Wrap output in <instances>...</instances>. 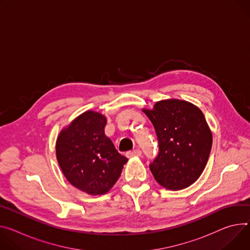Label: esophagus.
<instances>
[{
    "instance_id": "34e87169",
    "label": "esophagus",
    "mask_w": 250,
    "mask_h": 250,
    "mask_svg": "<svg viewBox=\"0 0 250 250\" xmlns=\"http://www.w3.org/2000/svg\"><path fill=\"white\" fill-rule=\"evenodd\" d=\"M142 155V151L140 149H133L130 151L126 152V156L127 157H132V156H141Z\"/></svg>"
}]
</instances>
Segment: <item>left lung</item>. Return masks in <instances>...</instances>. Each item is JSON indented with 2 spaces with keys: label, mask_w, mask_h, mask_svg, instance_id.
Segmentation results:
<instances>
[{
  "label": "left lung",
  "mask_w": 250,
  "mask_h": 250,
  "mask_svg": "<svg viewBox=\"0 0 250 250\" xmlns=\"http://www.w3.org/2000/svg\"><path fill=\"white\" fill-rule=\"evenodd\" d=\"M143 111L152 123L158 153L149 165L162 187L184 189L197 180L206 167L212 146V133L202 111L180 100L157 102Z\"/></svg>",
  "instance_id": "obj_1"
}]
</instances>
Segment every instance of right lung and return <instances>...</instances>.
<instances>
[{"label": "right lung", "mask_w": 250, "mask_h": 250, "mask_svg": "<svg viewBox=\"0 0 250 250\" xmlns=\"http://www.w3.org/2000/svg\"><path fill=\"white\" fill-rule=\"evenodd\" d=\"M106 119L87 110L59 134L57 160L69 183L92 195L106 193L117 183L127 158L104 134Z\"/></svg>", "instance_id": "obj_1"}]
</instances>
